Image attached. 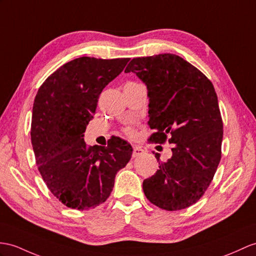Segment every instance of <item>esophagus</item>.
<instances>
[{"instance_id":"esophagus-1","label":"esophagus","mask_w":256,"mask_h":256,"mask_svg":"<svg viewBox=\"0 0 256 256\" xmlns=\"http://www.w3.org/2000/svg\"><path fill=\"white\" fill-rule=\"evenodd\" d=\"M143 153H144V150H143L139 146H134V152H132V158H138V156H140V155H142Z\"/></svg>"}]
</instances>
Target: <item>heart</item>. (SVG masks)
Instances as JSON below:
<instances>
[{"mask_svg": "<svg viewBox=\"0 0 256 256\" xmlns=\"http://www.w3.org/2000/svg\"><path fill=\"white\" fill-rule=\"evenodd\" d=\"M126 134L129 136H134V132L132 129V128H128L126 129Z\"/></svg>", "mask_w": 256, "mask_h": 256, "instance_id": "b5f03b06", "label": "heart"}]
</instances>
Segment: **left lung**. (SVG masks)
Segmentation results:
<instances>
[{"instance_id":"obj_1","label":"left lung","mask_w":256,"mask_h":256,"mask_svg":"<svg viewBox=\"0 0 256 256\" xmlns=\"http://www.w3.org/2000/svg\"><path fill=\"white\" fill-rule=\"evenodd\" d=\"M134 72L146 86L150 141L174 144L172 156L143 180L148 200L166 210L190 206L213 179L222 158V120L213 84L176 54L132 60Z\"/></svg>"}]
</instances>
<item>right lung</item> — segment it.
<instances>
[{
	"label": "right lung",
	"mask_w": 256,
	"mask_h": 256,
	"mask_svg": "<svg viewBox=\"0 0 256 256\" xmlns=\"http://www.w3.org/2000/svg\"><path fill=\"white\" fill-rule=\"evenodd\" d=\"M130 58L82 56L60 66L36 93L31 120L36 162L48 188L67 208H94L108 200L117 172L132 148L112 138L108 146H86V128L98 96Z\"/></svg>",
	"instance_id": "add662e5"
}]
</instances>
